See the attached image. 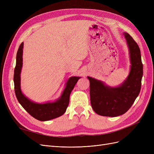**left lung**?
<instances>
[{
    "instance_id": "1",
    "label": "left lung",
    "mask_w": 154,
    "mask_h": 154,
    "mask_svg": "<svg viewBox=\"0 0 154 154\" xmlns=\"http://www.w3.org/2000/svg\"><path fill=\"white\" fill-rule=\"evenodd\" d=\"M129 51L130 70L127 78L119 86L110 87L90 76L91 103L97 114L117 117L128 110L141 91L143 63L138 45L127 32H123Z\"/></svg>"
}]
</instances>
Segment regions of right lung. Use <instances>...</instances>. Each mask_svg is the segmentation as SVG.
<instances>
[{"label":"right lung","mask_w":154,"mask_h":154,"mask_svg":"<svg viewBox=\"0 0 154 154\" xmlns=\"http://www.w3.org/2000/svg\"><path fill=\"white\" fill-rule=\"evenodd\" d=\"M23 48L22 43L18 49L16 57V66L14 71V85L17 98L22 106L32 117L42 122L57 118L66 112L69 103L70 94L79 79L81 77L72 76L69 78L61 96L54 101L43 103L32 101L23 94L20 87V73L23 65Z\"/></svg>","instance_id":"right-lung-1"}]
</instances>
